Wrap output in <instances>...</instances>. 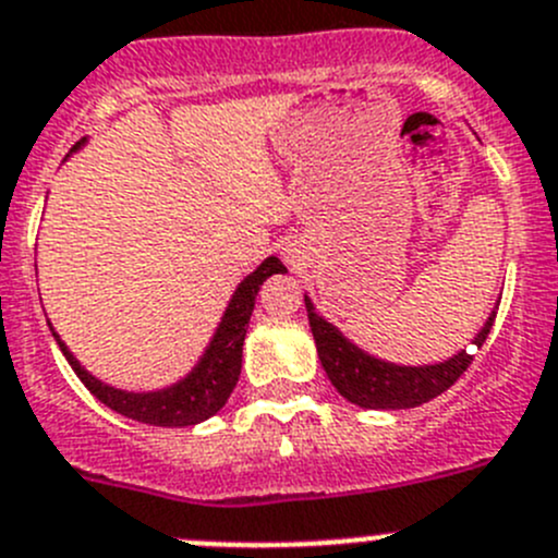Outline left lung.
Masks as SVG:
<instances>
[{
	"label": "left lung",
	"mask_w": 558,
	"mask_h": 558,
	"mask_svg": "<svg viewBox=\"0 0 558 558\" xmlns=\"http://www.w3.org/2000/svg\"><path fill=\"white\" fill-rule=\"evenodd\" d=\"M305 308H308L311 332H314L316 352H319L322 368L327 372L330 383L347 402L357 404L363 410H408L440 397L449 390L473 355L460 350L449 361L429 363V366H399L388 363L383 357L368 355L357 343L343 336L332 322L316 314L311 296H305ZM496 322V311L487 316L482 330L476 332L473 343L482 347L487 332Z\"/></svg>",
	"instance_id": "obj_1"
}]
</instances>
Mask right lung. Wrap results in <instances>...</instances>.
I'll return each mask as SVG.
<instances>
[{
    "label": "right lung",
    "mask_w": 558,
    "mask_h": 558,
    "mask_svg": "<svg viewBox=\"0 0 558 558\" xmlns=\"http://www.w3.org/2000/svg\"><path fill=\"white\" fill-rule=\"evenodd\" d=\"M85 143L87 140H80V143L71 148V154H76ZM278 272H286V267L280 264V258L269 255V258H264V262L236 286L231 303H228L226 314H222L220 325H217L215 336H211L208 347L203 350L201 361L192 366L190 374H184L179 383L168 385V388L123 390L114 388V385L101 383V379L93 377V374L76 361L74 352L68 350L65 341L57 336L54 327H51L49 322L51 336H54L57 347H60V352L65 355V361L71 363V368L76 372V377H80L93 397L101 404H107L109 410L150 426H195L201 424V421L211 418L215 413H220V410L226 408L228 397L233 393V388H236L239 372H242V343L244 336H247V322L255 308V294H258V289H262V283L269 275Z\"/></svg>",
    "instance_id": "obj_1"
}]
</instances>
